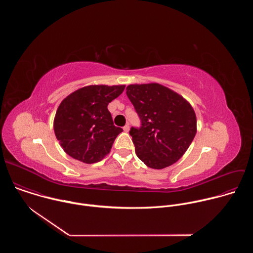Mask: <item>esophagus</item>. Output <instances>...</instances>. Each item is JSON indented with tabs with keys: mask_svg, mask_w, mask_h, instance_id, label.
<instances>
[{
	"mask_svg": "<svg viewBox=\"0 0 253 253\" xmlns=\"http://www.w3.org/2000/svg\"><path fill=\"white\" fill-rule=\"evenodd\" d=\"M123 130H124V132H128V131L130 130V126H129V124H126V125L123 127Z\"/></svg>",
	"mask_w": 253,
	"mask_h": 253,
	"instance_id": "esophagus-1",
	"label": "esophagus"
}]
</instances>
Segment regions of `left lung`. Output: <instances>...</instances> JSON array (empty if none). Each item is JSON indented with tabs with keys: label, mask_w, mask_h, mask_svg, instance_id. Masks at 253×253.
Returning <instances> with one entry per match:
<instances>
[{
	"label": "left lung",
	"mask_w": 253,
	"mask_h": 253,
	"mask_svg": "<svg viewBox=\"0 0 253 253\" xmlns=\"http://www.w3.org/2000/svg\"><path fill=\"white\" fill-rule=\"evenodd\" d=\"M126 94L142 122L139 129L130 130L138 158L153 169L177 162L197 131L190 103L158 83L128 85Z\"/></svg>",
	"instance_id": "8db88e82"
}]
</instances>
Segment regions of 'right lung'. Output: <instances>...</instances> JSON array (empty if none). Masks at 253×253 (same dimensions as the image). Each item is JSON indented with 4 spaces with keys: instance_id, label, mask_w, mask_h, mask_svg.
<instances>
[{
    "instance_id": "right-lung-1",
    "label": "right lung",
    "mask_w": 253,
    "mask_h": 253,
    "mask_svg": "<svg viewBox=\"0 0 253 253\" xmlns=\"http://www.w3.org/2000/svg\"><path fill=\"white\" fill-rule=\"evenodd\" d=\"M124 89L125 85H89L71 93L60 103L54 131L69 156L92 164L109 154L123 129L114 126L107 106Z\"/></svg>"
}]
</instances>
